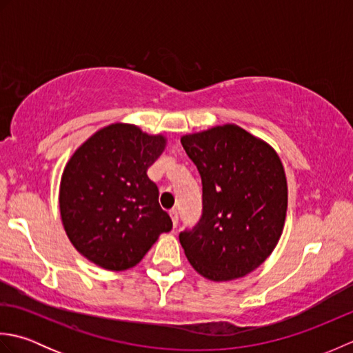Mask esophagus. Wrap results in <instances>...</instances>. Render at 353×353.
<instances>
[{
    "label": "esophagus",
    "mask_w": 353,
    "mask_h": 353,
    "mask_svg": "<svg viewBox=\"0 0 353 353\" xmlns=\"http://www.w3.org/2000/svg\"><path fill=\"white\" fill-rule=\"evenodd\" d=\"M170 216H171V220H172V226H177V223H179V214H177V211L176 209H172V211H170Z\"/></svg>",
    "instance_id": "1"
}]
</instances>
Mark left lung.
Listing matches in <instances>:
<instances>
[{"label": "left lung", "instance_id": "left-lung-1", "mask_svg": "<svg viewBox=\"0 0 353 353\" xmlns=\"http://www.w3.org/2000/svg\"><path fill=\"white\" fill-rule=\"evenodd\" d=\"M203 185V214L179 235L190 264L214 282L256 270L282 235L288 186L279 154L236 124L183 134Z\"/></svg>", "mask_w": 353, "mask_h": 353}]
</instances>
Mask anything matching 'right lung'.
<instances>
[{
  "label": "right lung",
  "mask_w": 353,
  "mask_h": 353,
  "mask_svg": "<svg viewBox=\"0 0 353 353\" xmlns=\"http://www.w3.org/2000/svg\"><path fill=\"white\" fill-rule=\"evenodd\" d=\"M167 138L138 125L114 123L88 138L66 162L59 208L71 244L104 270L121 272L145 256L170 215L159 205V190L147 170Z\"/></svg>",
  "instance_id": "right-lung-1"
}]
</instances>
